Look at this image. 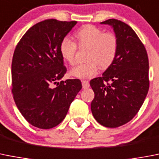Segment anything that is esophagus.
Segmentation results:
<instances>
[{"label": "esophagus", "instance_id": "obj_1", "mask_svg": "<svg viewBox=\"0 0 159 159\" xmlns=\"http://www.w3.org/2000/svg\"><path fill=\"white\" fill-rule=\"evenodd\" d=\"M82 87H83L84 89H86V88H88L90 86V82H88V81H86V80H83L82 82Z\"/></svg>", "mask_w": 159, "mask_h": 159}]
</instances>
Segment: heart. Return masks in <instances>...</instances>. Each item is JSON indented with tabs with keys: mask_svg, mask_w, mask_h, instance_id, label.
Returning <instances> with one entry per match:
<instances>
[{
	"mask_svg": "<svg viewBox=\"0 0 159 159\" xmlns=\"http://www.w3.org/2000/svg\"><path fill=\"white\" fill-rule=\"evenodd\" d=\"M78 46L88 48L84 64L75 65L70 70V74L77 78H90L96 75L98 66L107 69L112 65L118 52V39L111 32L103 33L101 29L92 25L81 28L76 34ZM77 44L69 37L62 39L60 43L61 57L70 65L75 61Z\"/></svg>",
	"mask_w": 159,
	"mask_h": 159,
	"instance_id": "obj_1",
	"label": "heart"
}]
</instances>
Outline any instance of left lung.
<instances>
[{
  "label": "left lung",
  "mask_w": 159,
  "mask_h": 159,
  "mask_svg": "<svg viewBox=\"0 0 159 159\" xmlns=\"http://www.w3.org/2000/svg\"><path fill=\"white\" fill-rule=\"evenodd\" d=\"M101 24L113 28L118 52L102 77L90 82L94 92L90 106L100 125L117 128L131 120L143 104L150 87L149 60L143 43L128 24L117 19Z\"/></svg>",
  "instance_id": "1"
}]
</instances>
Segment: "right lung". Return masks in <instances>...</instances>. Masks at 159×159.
<instances>
[{
	"label": "right lung",
	"instance_id": "right-lung-1",
	"mask_svg": "<svg viewBox=\"0 0 159 159\" xmlns=\"http://www.w3.org/2000/svg\"><path fill=\"white\" fill-rule=\"evenodd\" d=\"M76 21L48 19L25 33L14 50L12 61V93L18 110L34 127H56L67 115L82 89L79 79L60 80L67 69L60 43Z\"/></svg>",
	"mask_w": 159,
	"mask_h": 159
}]
</instances>
